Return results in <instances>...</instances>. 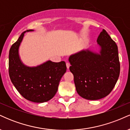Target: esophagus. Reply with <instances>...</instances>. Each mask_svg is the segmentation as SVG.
Listing matches in <instances>:
<instances>
[{
	"instance_id": "1",
	"label": "esophagus",
	"mask_w": 130,
	"mask_h": 130,
	"mask_svg": "<svg viewBox=\"0 0 130 130\" xmlns=\"http://www.w3.org/2000/svg\"><path fill=\"white\" fill-rule=\"evenodd\" d=\"M66 65H67V68H70V63H69V62H67Z\"/></svg>"
}]
</instances>
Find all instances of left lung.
Wrapping results in <instances>:
<instances>
[{
  "label": "left lung",
  "instance_id": "1",
  "mask_svg": "<svg viewBox=\"0 0 130 130\" xmlns=\"http://www.w3.org/2000/svg\"><path fill=\"white\" fill-rule=\"evenodd\" d=\"M99 53L83 50L69 57L77 93L90 100L101 99L111 93L120 70L118 47L103 29L97 38Z\"/></svg>",
  "mask_w": 130,
  "mask_h": 130
}]
</instances>
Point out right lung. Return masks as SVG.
Returning <instances> with one entry per match:
<instances>
[{
	"instance_id": "1",
	"label": "right lung",
	"mask_w": 130,
	"mask_h": 130,
	"mask_svg": "<svg viewBox=\"0 0 130 130\" xmlns=\"http://www.w3.org/2000/svg\"><path fill=\"white\" fill-rule=\"evenodd\" d=\"M11 46L9 51L8 71L11 83L19 93L35 103L50 100L56 95L59 82L66 72V63L63 61L56 63L49 60L36 67L25 66L19 59L18 50L24 33Z\"/></svg>"
}]
</instances>
